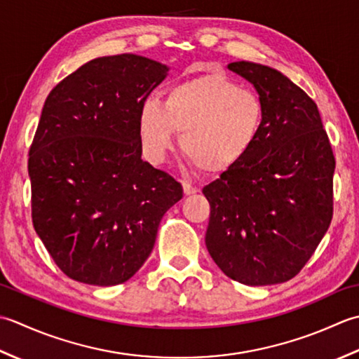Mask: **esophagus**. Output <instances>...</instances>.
I'll list each match as a JSON object with an SVG mask.
<instances>
[{
	"label": "esophagus",
	"mask_w": 359,
	"mask_h": 359,
	"mask_svg": "<svg viewBox=\"0 0 359 359\" xmlns=\"http://www.w3.org/2000/svg\"><path fill=\"white\" fill-rule=\"evenodd\" d=\"M182 189H184V194L186 195H194V194H196V192H198V187H196V186H194V184H190V182H184V184H182Z\"/></svg>",
	"instance_id": "esophagus-1"
}]
</instances>
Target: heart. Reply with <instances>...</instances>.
I'll list each match as a JSON object with an SVG mask.
<instances>
[{
  "label": "heart",
  "instance_id": "b5f03b06",
  "mask_svg": "<svg viewBox=\"0 0 359 359\" xmlns=\"http://www.w3.org/2000/svg\"><path fill=\"white\" fill-rule=\"evenodd\" d=\"M265 126L263 99L222 74L181 80L167 90L163 104L145 100L137 119L142 150L151 163H163L180 131L181 151L208 173L228 172L245 161Z\"/></svg>",
  "mask_w": 359,
  "mask_h": 359
}]
</instances>
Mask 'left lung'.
<instances>
[{
	"mask_svg": "<svg viewBox=\"0 0 359 359\" xmlns=\"http://www.w3.org/2000/svg\"><path fill=\"white\" fill-rule=\"evenodd\" d=\"M228 68L257 90L266 126L250 156L203 189L206 246L232 280L282 283L301 273L332 223L333 150L318 105L288 77L251 62Z\"/></svg>",
	"mask_w": 359,
	"mask_h": 359,
	"instance_id": "1",
	"label": "left lung"
}]
</instances>
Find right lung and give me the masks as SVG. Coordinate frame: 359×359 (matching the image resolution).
<instances>
[{
	"label": "right lung",
	"mask_w": 359,
	"mask_h": 359,
	"mask_svg": "<svg viewBox=\"0 0 359 359\" xmlns=\"http://www.w3.org/2000/svg\"><path fill=\"white\" fill-rule=\"evenodd\" d=\"M167 67L99 57L57 83L29 149L34 229L72 280L127 282L144 265L182 186L141 159V105Z\"/></svg>",
	"instance_id": "1"
}]
</instances>
